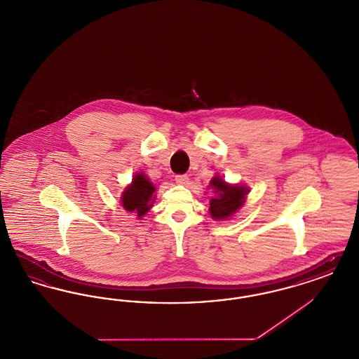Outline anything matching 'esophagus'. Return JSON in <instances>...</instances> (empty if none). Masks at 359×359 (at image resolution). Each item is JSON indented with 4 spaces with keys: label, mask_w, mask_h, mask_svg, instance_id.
I'll return each instance as SVG.
<instances>
[{
    "label": "esophagus",
    "mask_w": 359,
    "mask_h": 359,
    "mask_svg": "<svg viewBox=\"0 0 359 359\" xmlns=\"http://www.w3.org/2000/svg\"><path fill=\"white\" fill-rule=\"evenodd\" d=\"M175 180L179 184H187L188 182H189V177H188V175H176Z\"/></svg>",
    "instance_id": "1"
}]
</instances>
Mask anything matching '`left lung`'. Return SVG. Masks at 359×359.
<instances>
[{
  "label": "left lung",
  "mask_w": 359,
  "mask_h": 359,
  "mask_svg": "<svg viewBox=\"0 0 359 359\" xmlns=\"http://www.w3.org/2000/svg\"><path fill=\"white\" fill-rule=\"evenodd\" d=\"M208 188L212 189L214 196L210 199V215L215 221H227L236 215L246 202V195L250 189L245 184L227 183L219 175L210 180Z\"/></svg>",
  "instance_id": "1"
}]
</instances>
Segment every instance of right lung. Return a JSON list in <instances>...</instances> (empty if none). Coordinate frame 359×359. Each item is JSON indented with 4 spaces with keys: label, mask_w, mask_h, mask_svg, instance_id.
Segmentation results:
<instances>
[{
    "label": "right lung",
    "mask_w": 359,
    "mask_h": 359,
    "mask_svg": "<svg viewBox=\"0 0 359 359\" xmlns=\"http://www.w3.org/2000/svg\"><path fill=\"white\" fill-rule=\"evenodd\" d=\"M154 184L147 177L144 172H137L132 183L123 188L121 195V205L125 211L133 214L137 219H141L154 207Z\"/></svg>",
    "instance_id": "1"
}]
</instances>
